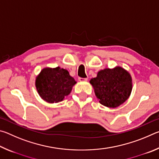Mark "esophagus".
<instances>
[{
	"mask_svg": "<svg viewBox=\"0 0 159 159\" xmlns=\"http://www.w3.org/2000/svg\"><path fill=\"white\" fill-rule=\"evenodd\" d=\"M79 81H86V80H88V78H79Z\"/></svg>",
	"mask_w": 159,
	"mask_h": 159,
	"instance_id": "obj_1",
	"label": "esophagus"
}]
</instances>
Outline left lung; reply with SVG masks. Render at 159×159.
<instances>
[{
  "instance_id": "obj_1",
  "label": "left lung",
  "mask_w": 159,
  "mask_h": 159,
  "mask_svg": "<svg viewBox=\"0 0 159 159\" xmlns=\"http://www.w3.org/2000/svg\"><path fill=\"white\" fill-rule=\"evenodd\" d=\"M90 83L93 86L99 103L110 108H116L122 104L132 91L130 75L120 66L101 70Z\"/></svg>"
}]
</instances>
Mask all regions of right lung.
I'll return each mask as SVG.
<instances>
[{
  "label": "right lung",
  "mask_w": 159,
  "mask_h": 159,
  "mask_svg": "<svg viewBox=\"0 0 159 159\" xmlns=\"http://www.w3.org/2000/svg\"><path fill=\"white\" fill-rule=\"evenodd\" d=\"M76 82L69 71L60 67L45 68L36 79V87L41 98L49 103L61 102L71 93Z\"/></svg>",
  "instance_id": "obj_1"
}]
</instances>
